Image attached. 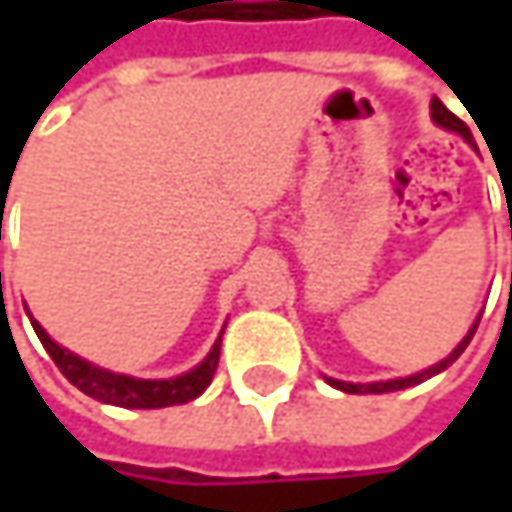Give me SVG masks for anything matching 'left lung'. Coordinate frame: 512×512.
<instances>
[{
    "instance_id": "8db88e82",
    "label": "left lung",
    "mask_w": 512,
    "mask_h": 512,
    "mask_svg": "<svg viewBox=\"0 0 512 512\" xmlns=\"http://www.w3.org/2000/svg\"><path fill=\"white\" fill-rule=\"evenodd\" d=\"M433 121L439 124V127H448V130H454V133H460L465 142H474L471 139V133H468V127L462 124L460 118L442 103V100H433ZM477 323H480V317L474 320V326H471V332L462 338V344L451 353V356L445 358V361H439V364H433V367H427V370H421V373H415V376H406V379H391V382H370V385H356V382H341V379H329V385H335V388H341V391H347V394H385V391H400V388H409V385H418V382H424V379H430V376H436L439 370H445L448 364H454L457 358L462 356V350L468 347V341L474 338V332H477Z\"/></svg>"
}]
</instances>
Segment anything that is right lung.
<instances>
[{"label": "right lung", "instance_id": "1", "mask_svg": "<svg viewBox=\"0 0 512 512\" xmlns=\"http://www.w3.org/2000/svg\"><path fill=\"white\" fill-rule=\"evenodd\" d=\"M32 326H35L44 350L55 361V367L79 391H85L88 397H94L100 403H112V406H124V409H162V406H177V403L195 400L213 382V373H216V364H219V347H222V341H216L210 356L204 358L195 370L183 373V376H174V379H133V376H124V373L100 370V367L82 361L79 356L61 350L35 320H32Z\"/></svg>", "mask_w": 512, "mask_h": 512}]
</instances>
